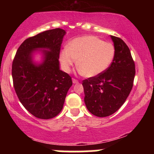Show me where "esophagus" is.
Returning <instances> with one entry per match:
<instances>
[{"instance_id": "34e87169", "label": "esophagus", "mask_w": 154, "mask_h": 154, "mask_svg": "<svg viewBox=\"0 0 154 154\" xmlns=\"http://www.w3.org/2000/svg\"><path fill=\"white\" fill-rule=\"evenodd\" d=\"M72 82H73L74 84H77V83H78L79 82H78V80H77V79H72Z\"/></svg>"}]
</instances>
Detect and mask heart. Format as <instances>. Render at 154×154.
Listing matches in <instances>:
<instances>
[{
  "label": "heart",
  "instance_id": "obj_1",
  "mask_svg": "<svg viewBox=\"0 0 154 154\" xmlns=\"http://www.w3.org/2000/svg\"><path fill=\"white\" fill-rule=\"evenodd\" d=\"M114 47L95 36H82L74 39L61 51L59 60L63 69L69 72L77 63L78 71L88 77H94L107 69L114 59Z\"/></svg>",
  "mask_w": 154,
  "mask_h": 154
}]
</instances>
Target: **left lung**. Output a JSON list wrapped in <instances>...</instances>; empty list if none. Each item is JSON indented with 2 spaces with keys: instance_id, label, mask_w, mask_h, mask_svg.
Masks as SVG:
<instances>
[{
  "instance_id": "obj_1",
  "label": "left lung",
  "mask_w": 154,
  "mask_h": 154,
  "mask_svg": "<svg viewBox=\"0 0 154 154\" xmlns=\"http://www.w3.org/2000/svg\"><path fill=\"white\" fill-rule=\"evenodd\" d=\"M114 43V56L106 71L82 81L85 103L88 110L98 117L115 113L126 100L133 86L135 63L126 43L111 35Z\"/></svg>"
}]
</instances>
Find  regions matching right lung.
Masks as SVG:
<instances>
[{"instance_id":"1","label":"right lung","mask_w":154,"mask_h":154,"mask_svg":"<svg viewBox=\"0 0 154 154\" xmlns=\"http://www.w3.org/2000/svg\"><path fill=\"white\" fill-rule=\"evenodd\" d=\"M66 31L60 28L44 31L21 44L12 63L14 87L24 107L35 117L54 118L62 110L72 78L59 66V54ZM38 50L42 61L33 56Z\"/></svg>"}]
</instances>
